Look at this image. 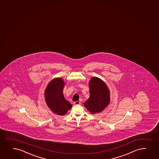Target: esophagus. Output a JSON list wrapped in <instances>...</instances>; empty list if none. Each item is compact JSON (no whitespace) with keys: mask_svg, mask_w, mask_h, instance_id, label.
Wrapping results in <instances>:
<instances>
[{"mask_svg":"<svg viewBox=\"0 0 159 159\" xmlns=\"http://www.w3.org/2000/svg\"><path fill=\"white\" fill-rule=\"evenodd\" d=\"M73 104H74V105H79L81 103L79 101H75V102H73Z\"/></svg>","mask_w":159,"mask_h":159,"instance_id":"34e87169","label":"esophagus"}]
</instances>
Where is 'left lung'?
<instances>
[{
	"label": "left lung",
	"mask_w": 159,
	"mask_h": 159,
	"mask_svg": "<svg viewBox=\"0 0 159 159\" xmlns=\"http://www.w3.org/2000/svg\"><path fill=\"white\" fill-rule=\"evenodd\" d=\"M90 96L84 106L92 114L102 111L110 103V91L105 82L98 77H93L89 82Z\"/></svg>",
	"instance_id": "obj_1"
}]
</instances>
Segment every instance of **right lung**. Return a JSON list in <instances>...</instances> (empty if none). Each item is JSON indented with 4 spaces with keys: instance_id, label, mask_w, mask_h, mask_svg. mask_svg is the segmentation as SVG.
Segmentation results:
<instances>
[{
    "instance_id": "add662e5",
    "label": "right lung",
    "mask_w": 159,
    "mask_h": 159,
    "mask_svg": "<svg viewBox=\"0 0 159 159\" xmlns=\"http://www.w3.org/2000/svg\"><path fill=\"white\" fill-rule=\"evenodd\" d=\"M65 84L62 79H53L48 84L44 93L45 102L48 107L55 114L61 116L65 115L72 107L63 95Z\"/></svg>"
}]
</instances>
